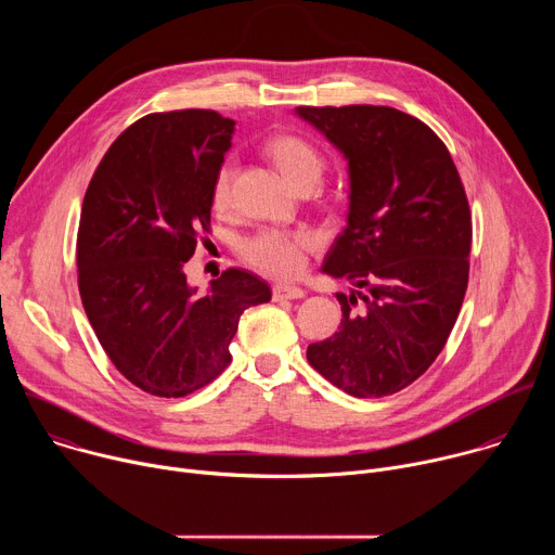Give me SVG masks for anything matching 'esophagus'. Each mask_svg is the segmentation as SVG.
I'll return each instance as SVG.
<instances>
[{
    "instance_id": "34e87169",
    "label": "esophagus",
    "mask_w": 555,
    "mask_h": 555,
    "mask_svg": "<svg viewBox=\"0 0 555 555\" xmlns=\"http://www.w3.org/2000/svg\"><path fill=\"white\" fill-rule=\"evenodd\" d=\"M272 294H274L276 300H285V298L294 300V298H302V296H305V289L298 287V285H289V283H276V285L272 287Z\"/></svg>"
}]
</instances>
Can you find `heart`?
I'll return each mask as SVG.
<instances>
[{
    "label": "heart",
    "mask_w": 555,
    "mask_h": 555,
    "mask_svg": "<svg viewBox=\"0 0 555 555\" xmlns=\"http://www.w3.org/2000/svg\"><path fill=\"white\" fill-rule=\"evenodd\" d=\"M268 153L281 173L296 186H315L323 178L325 160L311 142L298 135H276L268 142ZM232 167L223 165L212 184L215 208L230 202ZM315 246V236L307 230L266 228L242 244V257L259 272L272 276H294L305 266V253Z\"/></svg>",
    "instance_id": "heart-1"
}]
</instances>
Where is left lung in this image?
<instances>
[{
    "label": "left lung",
    "instance_id": "1",
    "mask_svg": "<svg viewBox=\"0 0 555 555\" xmlns=\"http://www.w3.org/2000/svg\"><path fill=\"white\" fill-rule=\"evenodd\" d=\"M347 160V228L323 272L338 294V332L307 347L309 364L353 398L413 384L441 353L465 296L472 217L446 144L392 107H296ZM363 305L357 307V298Z\"/></svg>",
    "mask_w": 555,
    "mask_h": 555
}]
</instances>
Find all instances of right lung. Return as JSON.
Wrapping results in <instances>:
<instances>
[{
    "label": "right lung",
    "mask_w": 555,
    "mask_h": 555,
    "mask_svg": "<svg viewBox=\"0 0 555 555\" xmlns=\"http://www.w3.org/2000/svg\"><path fill=\"white\" fill-rule=\"evenodd\" d=\"M232 133L210 109L149 114L107 149L83 199L76 266L90 325L114 366L157 398L212 382L242 313L272 298L246 270H225L204 296L184 274Z\"/></svg>",
    "instance_id": "add662e5"
}]
</instances>
